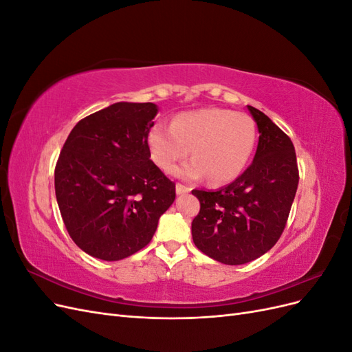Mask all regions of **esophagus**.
<instances>
[{
    "label": "esophagus",
    "mask_w": 352,
    "mask_h": 352,
    "mask_svg": "<svg viewBox=\"0 0 352 352\" xmlns=\"http://www.w3.org/2000/svg\"><path fill=\"white\" fill-rule=\"evenodd\" d=\"M189 190H190V189H189L188 186L182 185V184H177V185H176V194H177V195H184V194H188Z\"/></svg>",
    "instance_id": "esophagus-1"
}]
</instances>
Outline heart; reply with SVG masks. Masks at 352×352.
Wrapping results in <instances>:
<instances>
[{
  "label": "heart",
  "mask_w": 352,
  "mask_h": 352,
  "mask_svg": "<svg viewBox=\"0 0 352 352\" xmlns=\"http://www.w3.org/2000/svg\"><path fill=\"white\" fill-rule=\"evenodd\" d=\"M257 131L251 117L225 109H201L177 114L172 126L155 124L148 133L153 162L168 173L180 160L192 157L173 170L177 177L212 184L235 180L252 155Z\"/></svg>",
  "instance_id": "1"
}]
</instances>
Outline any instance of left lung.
I'll return each mask as SVG.
<instances>
[{
    "label": "left lung",
    "instance_id": "1",
    "mask_svg": "<svg viewBox=\"0 0 352 352\" xmlns=\"http://www.w3.org/2000/svg\"><path fill=\"white\" fill-rule=\"evenodd\" d=\"M248 110L260 133L251 166L219 190H192L201 206L192 220L195 247L229 265L250 263L274 247L300 180L291 138L263 111Z\"/></svg>",
    "mask_w": 352,
    "mask_h": 352
}]
</instances>
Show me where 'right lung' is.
<instances>
[{
	"label": "right lung",
	"mask_w": 352,
	"mask_h": 352,
	"mask_svg": "<svg viewBox=\"0 0 352 352\" xmlns=\"http://www.w3.org/2000/svg\"><path fill=\"white\" fill-rule=\"evenodd\" d=\"M153 102H116L73 127L56 164L58 208L70 238L95 258L123 260L146 247L176 186L154 163Z\"/></svg>",
	"instance_id": "1"
}]
</instances>
